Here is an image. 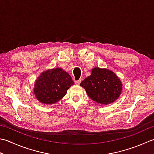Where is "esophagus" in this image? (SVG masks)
I'll return each mask as SVG.
<instances>
[{
  "label": "esophagus",
  "mask_w": 154,
  "mask_h": 154,
  "mask_svg": "<svg viewBox=\"0 0 154 154\" xmlns=\"http://www.w3.org/2000/svg\"><path fill=\"white\" fill-rule=\"evenodd\" d=\"M81 79H79V80H78V81H75V83L76 84V85H79V84L81 83Z\"/></svg>",
  "instance_id": "1"
}]
</instances>
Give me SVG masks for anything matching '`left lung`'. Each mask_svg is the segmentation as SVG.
I'll list each match as a JSON object with an SVG mask.
<instances>
[{
  "mask_svg": "<svg viewBox=\"0 0 154 154\" xmlns=\"http://www.w3.org/2000/svg\"><path fill=\"white\" fill-rule=\"evenodd\" d=\"M80 85L85 89L89 97L97 103L109 105L121 95L123 84L117 75L106 68L94 67L91 74Z\"/></svg>",
  "mask_w": 154,
  "mask_h": 154,
  "instance_id": "left-lung-1",
  "label": "left lung"
}]
</instances>
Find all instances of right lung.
<instances>
[{"label": "right lung", "instance_id": "1", "mask_svg": "<svg viewBox=\"0 0 154 154\" xmlns=\"http://www.w3.org/2000/svg\"><path fill=\"white\" fill-rule=\"evenodd\" d=\"M73 85L71 75L63 69H50L42 72L38 77L33 93L41 103L51 105L61 100Z\"/></svg>", "mask_w": 154, "mask_h": 154}]
</instances>
